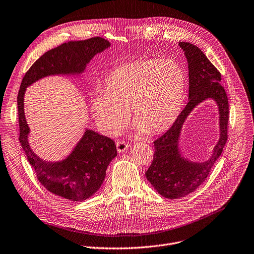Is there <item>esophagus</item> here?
<instances>
[{"mask_svg":"<svg viewBox=\"0 0 254 254\" xmlns=\"http://www.w3.org/2000/svg\"><path fill=\"white\" fill-rule=\"evenodd\" d=\"M128 147H129V145H127V144L126 142H124V141L117 142V149H118V152H120V153L125 152Z\"/></svg>","mask_w":254,"mask_h":254,"instance_id":"34e87169","label":"esophagus"}]
</instances>
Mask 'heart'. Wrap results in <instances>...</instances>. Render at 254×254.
Listing matches in <instances>:
<instances>
[{
    "mask_svg": "<svg viewBox=\"0 0 254 254\" xmlns=\"http://www.w3.org/2000/svg\"><path fill=\"white\" fill-rule=\"evenodd\" d=\"M187 95V73L175 60L142 59L115 67L97 91L91 108L100 130L116 135L127 121L134 131L158 135L178 120Z\"/></svg>",
    "mask_w": 254,
    "mask_h": 254,
    "instance_id": "obj_1",
    "label": "heart"
}]
</instances>
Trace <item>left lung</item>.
Returning <instances> with one entry per match:
<instances>
[{
	"mask_svg": "<svg viewBox=\"0 0 254 254\" xmlns=\"http://www.w3.org/2000/svg\"><path fill=\"white\" fill-rule=\"evenodd\" d=\"M189 65V103L174 126L154 140L153 160L145 173L146 180L160 195L177 199L194 191L208 177L227 140L228 100L221 86V75L202 51L186 42L179 43ZM213 100L219 112L220 136L211 156L204 162H192L182 153L179 141L188 116L201 102Z\"/></svg>",
	"mask_w": 254,
	"mask_h": 254,
	"instance_id": "8db88e82",
	"label": "left lung"
}]
</instances>
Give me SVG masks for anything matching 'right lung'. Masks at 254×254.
<instances>
[{"instance_id": "obj_1", "label": "right lung", "mask_w": 254, "mask_h": 254, "mask_svg": "<svg viewBox=\"0 0 254 254\" xmlns=\"http://www.w3.org/2000/svg\"><path fill=\"white\" fill-rule=\"evenodd\" d=\"M110 47L111 43L100 37L64 43L39 58L21 82L17 100L21 145L40 183L50 192L71 201L86 200L100 190L110 162L118 155L116 144L113 139L86 128L64 158H41L29 142L31 129L25 116V94L33 83L47 76L79 77L93 58Z\"/></svg>"}]
</instances>
